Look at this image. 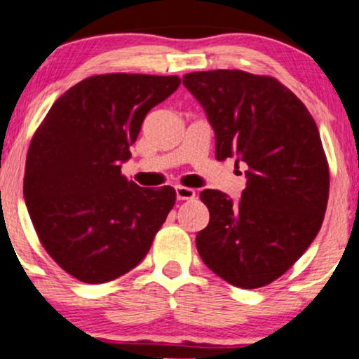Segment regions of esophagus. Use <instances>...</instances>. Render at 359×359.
I'll list each match as a JSON object with an SVG mask.
<instances>
[{
  "instance_id": "1",
  "label": "esophagus",
  "mask_w": 359,
  "mask_h": 359,
  "mask_svg": "<svg viewBox=\"0 0 359 359\" xmlns=\"http://www.w3.org/2000/svg\"><path fill=\"white\" fill-rule=\"evenodd\" d=\"M177 200H194L195 198V190L190 187H184V185H177L175 187Z\"/></svg>"
}]
</instances>
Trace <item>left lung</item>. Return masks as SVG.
I'll list each match as a JSON object with an SVG mask.
<instances>
[{"label": "left lung", "mask_w": 359, "mask_h": 359, "mask_svg": "<svg viewBox=\"0 0 359 359\" xmlns=\"http://www.w3.org/2000/svg\"><path fill=\"white\" fill-rule=\"evenodd\" d=\"M184 85L212 123L215 157L248 164L240 203L200 192L210 222L195 238L198 255L235 287L274 283L315 240L327 210L330 170L315 119L269 75L192 72Z\"/></svg>", "instance_id": "8db88e82"}]
</instances>
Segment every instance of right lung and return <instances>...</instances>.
<instances>
[{"label":"right lung","mask_w":359,"mask_h":359,"mask_svg":"<svg viewBox=\"0 0 359 359\" xmlns=\"http://www.w3.org/2000/svg\"><path fill=\"white\" fill-rule=\"evenodd\" d=\"M177 75L103 74L55 100L26 157L24 198L52 259L75 279L104 284L144 259L175 205L172 187L121 174L146 114L179 88Z\"/></svg>","instance_id":"right-lung-1"}]
</instances>
